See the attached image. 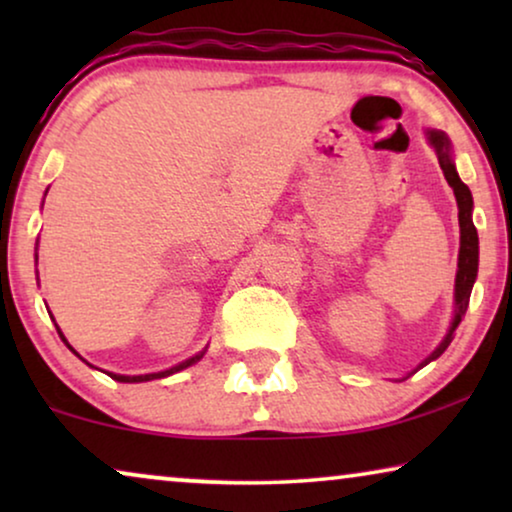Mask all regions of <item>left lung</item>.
<instances>
[{
    "label": "left lung",
    "mask_w": 512,
    "mask_h": 512,
    "mask_svg": "<svg viewBox=\"0 0 512 512\" xmlns=\"http://www.w3.org/2000/svg\"><path fill=\"white\" fill-rule=\"evenodd\" d=\"M426 139L436 151L440 170H443L447 184L452 186L454 198H457V207H459V258H457V279H454V317L450 321V328H447L445 338L440 340V345L433 349V352L426 356V359L419 363L415 370H410L403 380H408L410 375H415L419 368L429 366L431 361H436L440 354L450 347V342L454 338V331L464 319V314L468 310V300H471V291L475 279H478V258H480V247H478V230L473 226V195L471 188H468L464 181L459 179L457 165H454V153H452V144L447 139L445 132L440 130H426Z\"/></svg>",
    "instance_id": "obj_1"
}]
</instances>
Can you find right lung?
<instances>
[{"mask_svg": "<svg viewBox=\"0 0 512 512\" xmlns=\"http://www.w3.org/2000/svg\"><path fill=\"white\" fill-rule=\"evenodd\" d=\"M48 193V191H46ZM58 333H60V338H62V342H65V345L72 349V352L79 356V352H76V349L69 345L67 342V338L65 335H62V331L58 328ZM205 352H207V347L202 349V352H198L195 356H191V359H186V361H181V363H177V366H172V368H167V370H158V373H146V375H118V373H109V370H104V373H107L111 380H116V382H130V384H135V382H151V380H160V377H170V375H174V373H179V370H184V368H188V366H193V363H198L202 356H205ZM81 359V356H79ZM86 361V359H83ZM88 363V361H86ZM90 366V363H88ZM90 368H95V366H90Z\"/></svg>", "mask_w": 512, "mask_h": 512, "instance_id": "add662e5", "label": "right lung"}]
</instances>
